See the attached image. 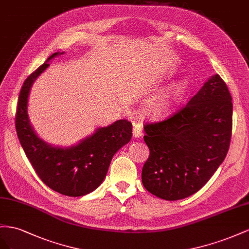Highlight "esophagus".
Returning <instances> with one entry per match:
<instances>
[{
	"label": "esophagus",
	"mask_w": 249,
	"mask_h": 249,
	"mask_svg": "<svg viewBox=\"0 0 249 249\" xmlns=\"http://www.w3.org/2000/svg\"><path fill=\"white\" fill-rule=\"evenodd\" d=\"M132 136L134 139H138L140 137L143 136V127H142L141 124H133V129H132Z\"/></svg>",
	"instance_id": "esophagus-1"
}]
</instances>
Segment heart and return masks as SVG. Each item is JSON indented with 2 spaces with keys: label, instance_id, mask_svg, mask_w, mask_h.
I'll return each instance as SVG.
<instances>
[{
  "label": "heart",
  "instance_id": "obj_1",
  "mask_svg": "<svg viewBox=\"0 0 249 249\" xmlns=\"http://www.w3.org/2000/svg\"><path fill=\"white\" fill-rule=\"evenodd\" d=\"M187 89V80L180 79L162 89L148 99L145 103V112L149 117L159 118L171 110L179 101Z\"/></svg>",
  "mask_w": 249,
  "mask_h": 249
}]
</instances>
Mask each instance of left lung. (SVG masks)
Instances as JSON below:
<instances>
[{
	"label": "left lung",
	"instance_id": "1",
	"mask_svg": "<svg viewBox=\"0 0 249 249\" xmlns=\"http://www.w3.org/2000/svg\"><path fill=\"white\" fill-rule=\"evenodd\" d=\"M232 103L218 74L171 117L144 127L150 155L142 170L145 189L165 200L199 191L222 164L231 143Z\"/></svg>",
	"mask_w": 249,
	"mask_h": 249
}]
</instances>
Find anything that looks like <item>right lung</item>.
I'll use <instances>...</instances> for the list:
<instances>
[{
  "mask_svg": "<svg viewBox=\"0 0 249 249\" xmlns=\"http://www.w3.org/2000/svg\"><path fill=\"white\" fill-rule=\"evenodd\" d=\"M62 54L65 52L52 54L25 80L18 96L16 127L19 143L44 183L62 195L79 197L103 182L112 156L131 140L132 125L127 120H118L69 147L51 145L37 136L28 115L30 89L49 68V61Z\"/></svg>",
  "mask_w": 249,
  "mask_h": 249,
  "instance_id": "right-lung-1",
  "label": "right lung"
}]
</instances>
